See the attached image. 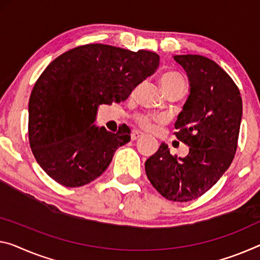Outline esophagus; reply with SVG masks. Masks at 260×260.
<instances>
[{
    "instance_id": "34e87169",
    "label": "esophagus",
    "mask_w": 260,
    "mask_h": 260,
    "mask_svg": "<svg viewBox=\"0 0 260 260\" xmlns=\"http://www.w3.org/2000/svg\"><path fill=\"white\" fill-rule=\"evenodd\" d=\"M141 137H143V134L139 131H133V134H131V141H137Z\"/></svg>"
}]
</instances>
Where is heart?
<instances>
[{
  "label": "heart",
  "mask_w": 260,
  "mask_h": 260,
  "mask_svg": "<svg viewBox=\"0 0 260 260\" xmlns=\"http://www.w3.org/2000/svg\"><path fill=\"white\" fill-rule=\"evenodd\" d=\"M160 83L164 91L175 88V87L186 86L185 80H183L181 75H179L178 73H173V72H169V73L162 74L160 78ZM136 122L146 130H151L153 127V119L146 116V115H138V116H136Z\"/></svg>",
  "instance_id": "obj_1"
}]
</instances>
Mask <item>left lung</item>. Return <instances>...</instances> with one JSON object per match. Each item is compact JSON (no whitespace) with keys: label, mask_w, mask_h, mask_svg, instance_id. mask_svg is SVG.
<instances>
[{"label":"left lung","mask_w":260,"mask_h":260,"mask_svg":"<svg viewBox=\"0 0 260 260\" xmlns=\"http://www.w3.org/2000/svg\"><path fill=\"white\" fill-rule=\"evenodd\" d=\"M173 58L189 80L188 99L175 122V136L189 152L178 158L161 143L145 171L164 198L187 202L209 190L233 162L243 106L236 83L216 62L199 54Z\"/></svg>","instance_id":"obj_1"}]
</instances>
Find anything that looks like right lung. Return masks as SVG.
Here are the masks:
<instances>
[{"instance_id":"obj_1","label":"right lung","mask_w":260,"mask_h":260,"mask_svg":"<svg viewBox=\"0 0 260 260\" xmlns=\"http://www.w3.org/2000/svg\"><path fill=\"white\" fill-rule=\"evenodd\" d=\"M159 66L154 52L88 44L54 59L36 81L29 100V142L47 175L80 187L107 170L130 130L116 134L94 124L99 106L124 101Z\"/></svg>"}]
</instances>
